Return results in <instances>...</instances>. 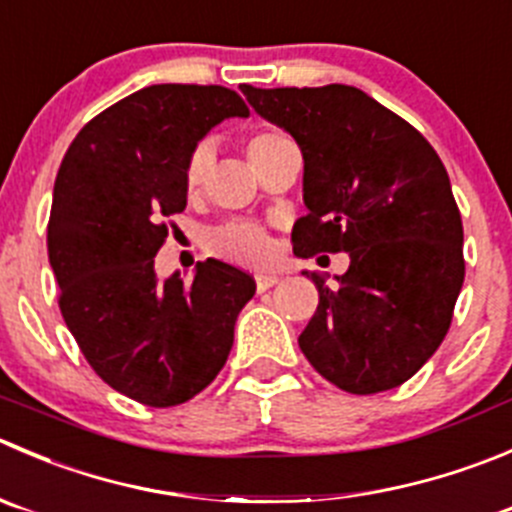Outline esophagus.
<instances>
[{
  "mask_svg": "<svg viewBox=\"0 0 512 512\" xmlns=\"http://www.w3.org/2000/svg\"><path fill=\"white\" fill-rule=\"evenodd\" d=\"M277 280H280V277H277V275H267V272H260V275H255L257 292L270 290V287H275V285H277Z\"/></svg>",
  "mask_w": 512,
  "mask_h": 512,
  "instance_id": "esophagus-1",
  "label": "esophagus"
}]
</instances>
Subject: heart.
<instances>
[{"instance_id":"1","label":"heart","mask_w":512,"mask_h":512,"mask_svg":"<svg viewBox=\"0 0 512 512\" xmlns=\"http://www.w3.org/2000/svg\"><path fill=\"white\" fill-rule=\"evenodd\" d=\"M287 140L290 137L285 132L275 130V127H257V130H252L245 142V152L250 157L252 167L260 165L275 147H280ZM207 165H210V150H207V145H197L190 152V157H187L185 175H182L187 195H195L200 190L207 175ZM207 247L217 257H222V260L240 262V265H265L272 257V252H275L270 232L260 225H252V222H230V225L220 227V230L210 235Z\"/></svg>"}]
</instances>
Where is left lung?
<instances>
[{
  "label": "left lung",
  "instance_id": "8db88e82",
  "mask_svg": "<svg viewBox=\"0 0 512 512\" xmlns=\"http://www.w3.org/2000/svg\"><path fill=\"white\" fill-rule=\"evenodd\" d=\"M247 102L295 137L305 157L307 215L292 250L350 252L297 337L325 380L352 395L393 390L433 357L465 280L463 220L430 142L347 84L260 89Z\"/></svg>",
  "mask_w": 512,
  "mask_h": 512
}]
</instances>
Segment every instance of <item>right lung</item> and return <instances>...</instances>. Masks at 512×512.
Instances as JSON below:
<instances>
[{
	"instance_id": "obj_1",
	"label": "right lung",
	"mask_w": 512,
	"mask_h": 512,
	"mask_svg": "<svg viewBox=\"0 0 512 512\" xmlns=\"http://www.w3.org/2000/svg\"><path fill=\"white\" fill-rule=\"evenodd\" d=\"M220 84H152L69 145L47 222L59 310L109 388L150 408L187 403L225 367L250 272L220 260L157 282L155 255L187 205L185 162L210 127L247 117Z\"/></svg>"
}]
</instances>
